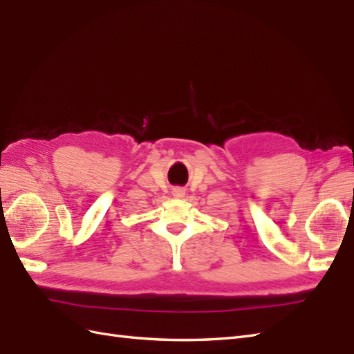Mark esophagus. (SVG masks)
<instances>
[{"label":"esophagus","instance_id":"1","mask_svg":"<svg viewBox=\"0 0 354 354\" xmlns=\"http://www.w3.org/2000/svg\"><path fill=\"white\" fill-rule=\"evenodd\" d=\"M186 194V190L183 187H174L173 189V196L174 198H183Z\"/></svg>","mask_w":354,"mask_h":354}]
</instances>
